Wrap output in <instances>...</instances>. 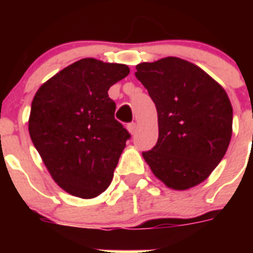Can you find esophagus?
I'll return each mask as SVG.
<instances>
[{
    "instance_id": "1",
    "label": "esophagus",
    "mask_w": 253,
    "mask_h": 253,
    "mask_svg": "<svg viewBox=\"0 0 253 253\" xmlns=\"http://www.w3.org/2000/svg\"><path fill=\"white\" fill-rule=\"evenodd\" d=\"M126 129H128L129 133L134 134L135 133V130H137V124H135V123H130V124L126 125Z\"/></svg>"
}]
</instances>
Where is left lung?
Here are the masks:
<instances>
[{
  "label": "left lung",
  "mask_w": 253,
  "mask_h": 253,
  "mask_svg": "<svg viewBox=\"0 0 253 253\" xmlns=\"http://www.w3.org/2000/svg\"><path fill=\"white\" fill-rule=\"evenodd\" d=\"M135 68L158 115L157 144L143 158L169 189L202 184L231 142L233 109L227 92L200 67L177 57Z\"/></svg>",
  "instance_id": "8db88e82"
}]
</instances>
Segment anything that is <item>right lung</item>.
I'll list each match as a JSON object with an SVG mask.
<instances>
[{
	"label": "right lung",
	"mask_w": 253,
	"mask_h": 253,
	"mask_svg": "<svg viewBox=\"0 0 253 253\" xmlns=\"http://www.w3.org/2000/svg\"><path fill=\"white\" fill-rule=\"evenodd\" d=\"M126 64L84 58L35 93L29 133L51 178L73 196L92 199L111 184L130 134L115 120L107 91L129 75Z\"/></svg>",
	"instance_id": "obj_1"
}]
</instances>
